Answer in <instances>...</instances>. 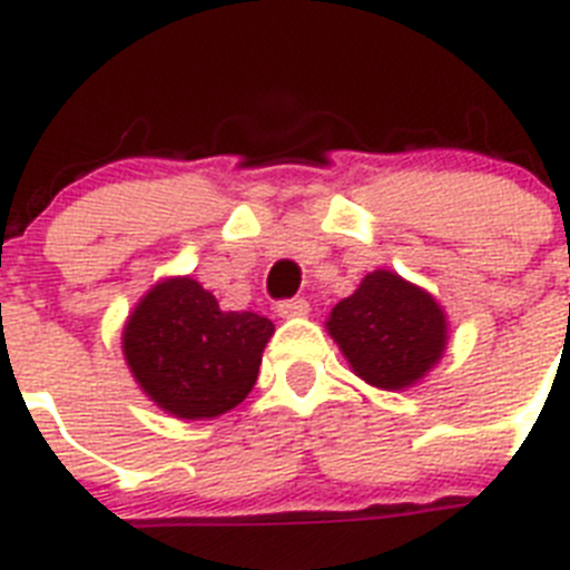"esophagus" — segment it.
Segmentation results:
<instances>
[{"instance_id":"1","label":"esophagus","mask_w":570,"mask_h":570,"mask_svg":"<svg viewBox=\"0 0 570 570\" xmlns=\"http://www.w3.org/2000/svg\"><path fill=\"white\" fill-rule=\"evenodd\" d=\"M308 299H285L276 305V314H279L282 320H299V316H308Z\"/></svg>"}]
</instances>
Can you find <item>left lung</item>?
Listing matches in <instances>:
<instances>
[{"label": "left lung", "mask_w": 570, "mask_h": 570, "mask_svg": "<svg viewBox=\"0 0 570 570\" xmlns=\"http://www.w3.org/2000/svg\"><path fill=\"white\" fill-rule=\"evenodd\" d=\"M351 371L382 391H405L425 380L448 347L440 302L394 271H371L360 288L336 302L325 320Z\"/></svg>", "instance_id": "1"}]
</instances>
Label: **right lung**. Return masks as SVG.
Segmentation results:
<instances>
[{
    "label": "right lung",
    "mask_w": 570,
    "mask_h": 570,
    "mask_svg": "<svg viewBox=\"0 0 570 570\" xmlns=\"http://www.w3.org/2000/svg\"><path fill=\"white\" fill-rule=\"evenodd\" d=\"M274 322L223 311L190 276H165L125 320L122 354L136 385L176 420H214L250 394Z\"/></svg>",
    "instance_id": "right-lung-1"
}]
</instances>
